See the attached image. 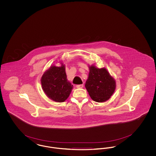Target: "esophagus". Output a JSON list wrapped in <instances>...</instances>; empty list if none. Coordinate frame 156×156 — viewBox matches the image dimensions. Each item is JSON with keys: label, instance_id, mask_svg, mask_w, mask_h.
<instances>
[{"label": "esophagus", "instance_id": "1", "mask_svg": "<svg viewBox=\"0 0 156 156\" xmlns=\"http://www.w3.org/2000/svg\"><path fill=\"white\" fill-rule=\"evenodd\" d=\"M76 87L77 88H82L83 87V84H81V85H78L76 86Z\"/></svg>", "mask_w": 156, "mask_h": 156}]
</instances>
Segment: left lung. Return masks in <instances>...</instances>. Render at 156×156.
<instances>
[{"instance_id":"obj_1","label":"left lung","mask_w":156,"mask_h":156,"mask_svg":"<svg viewBox=\"0 0 156 156\" xmlns=\"http://www.w3.org/2000/svg\"><path fill=\"white\" fill-rule=\"evenodd\" d=\"M88 78L85 88L91 99L97 102H104L110 99L116 89V81L105 68L89 66Z\"/></svg>"}]
</instances>
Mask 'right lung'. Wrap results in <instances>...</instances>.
<instances>
[{
    "instance_id": "right-lung-1",
    "label": "right lung",
    "mask_w": 156,
    "mask_h": 156,
    "mask_svg": "<svg viewBox=\"0 0 156 156\" xmlns=\"http://www.w3.org/2000/svg\"><path fill=\"white\" fill-rule=\"evenodd\" d=\"M59 67L52 65L42 75L41 83L45 94L56 102H63L69 97L73 86L68 81L65 65L59 62Z\"/></svg>"
}]
</instances>
